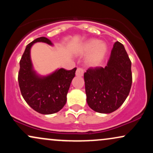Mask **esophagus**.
Listing matches in <instances>:
<instances>
[{
  "label": "esophagus",
  "instance_id": "34e87169",
  "mask_svg": "<svg viewBox=\"0 0 153 153\" xmlns=\"http://www.w3.org/2000/svg\"><path fill=\"white\" fill-rule=\"evenodd\" d=\"M84 74V69L82 68H78V69H77L76 71V73H75V75H77V76H79V77H81Z\"/></svg>",
  "mask_w": 153,
  "mask_h": 153
}]
</instances>
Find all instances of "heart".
<instances>
[{
    "mask_svg": "<svg viewBox=\"0 0 153 153\" xmlns=\"http://www.w3.org/2000/svg\"><path fill=\"white\" fill-rule=\"evenodd\" d=\"M106 50L105 43L96 39H89L82 44L79 50L81 54L90 52L87 57V62L91 66H96L99 65L104 58Z\"/></svg>",
    "mask_w": 153,
    "mask_h": 153,
    "instance_id": "1",
    "label": "heart"
}]
</instances>
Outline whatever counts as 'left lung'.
<instances>
[{
  "instance_id": "left-lung-1",
  "label": "left lung",
  "mask_w": 153,
  "mask_h": 153,
  "mask_svg": "<svg viewBox=\"0 0 153 153\" xmlns=\"http://www.w3.org/2000/svg\"><path fill=\"white\" fill-rule=\"evenodd\" d=\"M131 60L124 45L116 42L105 68H90L84 73L87 103L91 109L102 114L114 111L130 91Z\"/></svg>"
}]
</instances>
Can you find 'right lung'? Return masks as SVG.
<instances>
[{"instance_id":"obj_1","label":"right lung","mask_w":153,"mask_h":153,"mask_svg":"<svg viewBox=\"0 0 153 153\" xmlns=\"http://www.w3.org/2000/svg\"><path fill=\"white\" fill-rule=\"evenodd\" d=\"M38 42L52 45L50 40L44 36L27 45L19 62V85L23 98L31 108L42 114H52L65 105L67 94L77 68L71 71L60 68L47 77L38 76L33 71L30 58L31 47Z\"/></svg>"}]
</instances>
